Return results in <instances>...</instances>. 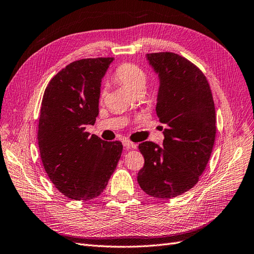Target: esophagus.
Returning <instances> with one entry per match:
<instances>
[{
    "instance_id": "34e87169",
    "label": "esophagus",
    "mask_w": 254,
    "mask_h": 254,
    "mask_svg": "<svg viewBox=\"0 0 254 254\" xmlns=\"http://www.w3.org/2000/svg\"><path fill=\"white\" fill-rule=\"evenodd\" d=\"M123 144H125L126 148H127V149H136L137 148V144L132 141H129V140H125L123 141Z\"/></svg>"
}]
</instances>
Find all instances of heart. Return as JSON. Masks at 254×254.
<instances>
[{"mask_svg": "<svg viewBox=\"0 0 254 254\" xmlns=\"http://www.w3.org/2000/svg\"><path fill=\"white\" fill-rule=\"evenodd\" d=\"M114 77L117 82L126 87L127 90L131 91L133 95L141 93L148 83V74L142 68L138 67L137 64L126 63L122 64L116 69ZM105 95L104 90L101 91L100 98L102 99Z\"/></svg>", "mask_w": 254, "mask_h": 254, "instance_id": "obj_1", "label": "heart"}]
</instances>
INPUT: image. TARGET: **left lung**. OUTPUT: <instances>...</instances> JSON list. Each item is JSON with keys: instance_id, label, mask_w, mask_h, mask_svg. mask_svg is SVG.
Wrapping results in <instances>:
<instances>
[{"instance_id": "8db88e82", "label": "left lung", "mask_w": 254, "mask_h": 254, "mask_svg": "<svg viewBox=\"0 0 254 254\" xmlns=\"http://www.w3.org/2000/svg\"><path fill=\"white\" fill-rule=\"evenodd\" d=\"M147 60L159 78L156 115L165 139L163 147L139 143L144 165L137 182L149 195L170 199L192 188L206 167L216 136L215 105L205 75L183 56L161 52Z\"/></svg>"}]
</instances>
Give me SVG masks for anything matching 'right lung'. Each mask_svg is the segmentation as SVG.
Listing matches in <instances>:
<instances>
[{"label": "right lung", "instance_id": "right-lung-1", "mask_svg": "<svg viewBox=\"0 0 254 254\" xmlns=\"http://www.w3.org/2000/svg\"><path fill=\"white\" fill-rule=\"evenodd\" d=\"M113 57L79 60L62 69L42 98L38 146L51 182L64 195L90 200L101 194L122 153L118 140L86 132L99 115L101 82Z\"/></svg>", "mask_w": 254, "mask_h": 254}]
</instances>
